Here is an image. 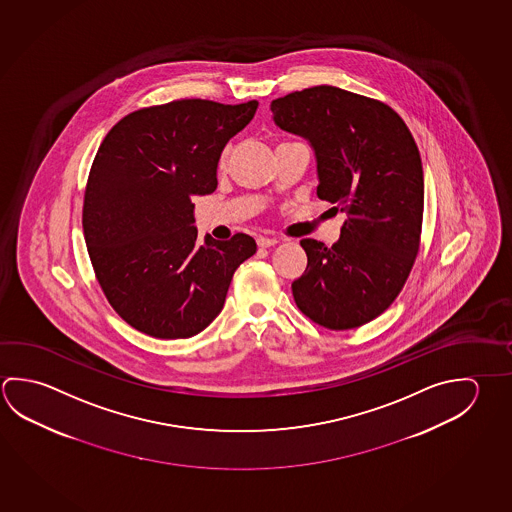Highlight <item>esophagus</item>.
I'll list each match as a JSON object with an SVG mask.
<instances>
[{"instance_id": "34e87169", "label": "esophagus", "mask_w": 512, "mask_h": 512, "mask_svg": "<svg viewBox=\"0 0 512 512\" xmlns=\"http://www.w3.org/2000/svg\"><path fill=\"white\" fill-rule=\"evenodd\" d=\"M277 243V237H266V235H260V237H257V244L262 246V248H268V246H273V244Z\"/></svg>"}]
</instances>
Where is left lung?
Listing matches in <instances>:
<instances>
[{"mask_svg": "<svg viewBox=\"0 0 512 512\" xmlns=\"http://www.w3.org/2000/svg\"><path fill=\"white\" fill-rule=\"evenodd\" d=\"M273 122L302 136L316 158L318 198L347 212L340 239H302L298 309L327 329L374 320L392 304L419 252L424 176L403 118L379 100L314 86L271 102Z\"/></svg>", "mask_w": 512, "mask_h": 512, "instance_id": "left-lung-1", "label": "left lung"}]
</instances>
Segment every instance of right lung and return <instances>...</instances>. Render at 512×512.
<instances>
[{
    "instance_id": "obj_1",
    "label": "right lung",
    "mask_w": 512,
    "mask_h": 512,
    "mask_svg": "<svg viewBox=\"0 0 512 512\" xmlns=\"http://www.w3.org/2000/svg\"><path fill=\"white\" fill-rule=\"evenodd\" d=\"M257 106L174 100L127 115L100 144L84 194V239L109 304L138 331L178 340L207 329L235 269L257 252L246 234L199 243L192 203L217 189L226 142Z\"/></svg>"
}]
</instances>
